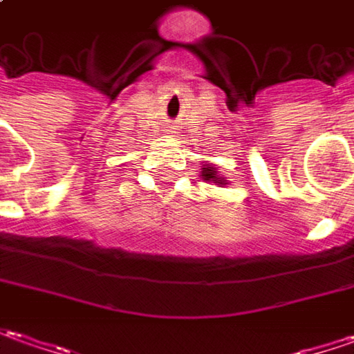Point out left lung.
Returning <instances> with one entry per match:
<instances>
[{"label":"left lung","mask_w":354,"mask_h":354,"mask_svg":"<svg viewBox=\"0 0 354 354\" xmlns=\"http://www.w3.org/2000/svg\"><path fill=\"white\" fill-rule=\"evenodd\" d=\"M201 176L205 178V180H213L215 184H217V182H218V184H223V182H221V180L215 176V168H211V167L203 168V170H201Z\"/></svg>","instance_id":"left-lung-1"}]
</instances>
